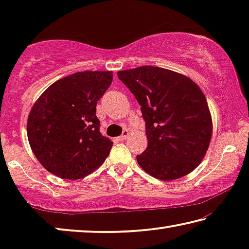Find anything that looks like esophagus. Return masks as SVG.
<instances>
[{"mask_svg":"<svg viewBox=\"0 0 249 249\" xmlns=\"http://www.w3.org/2000/svg\"><path fill=\"white\" fill-rule=\"evenodd\" d=\"M129 136V132H128V130H124V132H123V135H122V136H120L119 138H117V140H119V141H124V140H126V138H127Z\"/></svg>","mask_w":249,"mask_h":249,"instance_id":"esophagus-1","label":"esophagus"}]
</instances>
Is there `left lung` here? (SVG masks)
Returning a JSON list of instances; mask_svg holds the SVG:
<instances>
[{
	"label": "left lung",
	"mask_w": 249,
	"mask_h": 249,
	"mask_svg": "<svg viewBox=\"0 0 249 249\" xmlns=\"http://www.w3.org/2000/svg\"><path fill=\"white\" fill-rule=\"evenodd\" d=\"M141 105L148 145L137 162L162 181L190 174L209 149L213 123L200 87L187 75L154 66L117 72Z\"/></svg>",
	"instance_id": "obj_1"
}]
</instances>
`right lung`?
<instances>
[{"label":"right lung","mask_w":249,"mask_h":249,"mask_svg":"<svg viewBox=\"0 0 249 249\" xmlns=\"http://www.w3.org/2000/svg\"><path fill=\"white\" fill-rule=\"evenodd\" d=\"M112 71H82L59 79L32 107L29 146L46 170L78 180L102 165L113 142L100 133L96 103L111 86Z\"/></svg>","instance_id":"add662e5"}]
</instances>
